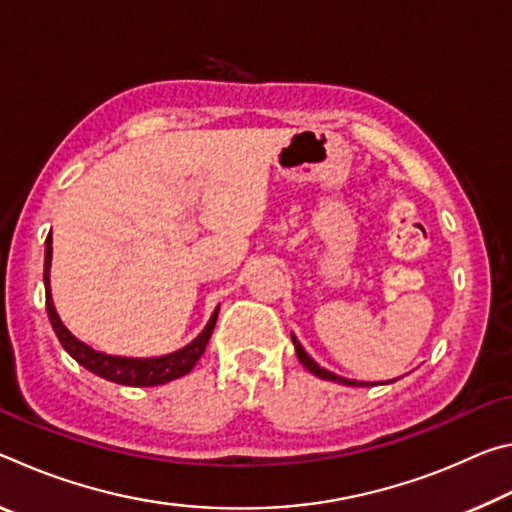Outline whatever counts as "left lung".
Returning a JSON list of instances; mask_svg holds the SVG:
<instances>
[{
  "label": "left lung",
  "instance_id": "obj_1",
  "mask_svg": "<svg viewBox=\"0 0 512 512\" xmlns=\"http://www.w3.org/2000/svg\"><path fill=\"white\" fill-rule=\"evenodd\" d=\"M291 341H293V345H296V354H298V359H300V363L302 366H305L311 375H316V377H320V379H329V381H336V384H345V386H368V384H363V381H354V379H345V377H339V375H334V372H329V370H325V368H320L318 363L309 357V354L302 350V345L298 343V339L296 336L291 334Z\"/></svg>",
  "mask_w": 512,
  "mask_h": 512
}]
</instances>
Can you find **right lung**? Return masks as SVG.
Segmentation results:
<instances>
[{
	"instance_id": "obj_1",
	"label": "right lung",
	"mask_w": 512,
	"mask_h": 512,
	"mask_svg": "<svg viewBox=\"0 0 512 512\" xmlns=\"http://www.w3.org/2000/svg\"><path fill=\"white\" fill-rule=\"evenodd\" d=\"M49 268H51V232L47 237V248H45V300H47V314H49V323L54 327V332L58 336V341L67 354L72 359L81 363L83 368H88L94 375H99L101 379L115 381V384L121 386H162L167 381H173L178 377H185L189 370L196 366V361L203 357V352L207 348V341L214 332L216 325V316H219V307L214 309V314L210 318V323L205 325V329L196 339L185 345L183 350L164 354V357H153V359H128V357H110V354H103L92 350L90 345L81 343L72 332L60 323V318L54 309V300H51V289H49Z\"/></svg>"
}]
</instances>
